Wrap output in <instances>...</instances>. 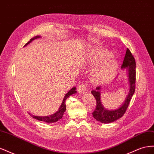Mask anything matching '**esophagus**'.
I'll list each match as a JSON object with an SVG mask.
<instances>
[{
    "instance_id": "34e87169",
    "label": "esophagus",
    "mask_w": 154,
    "mask_h": 154,
    "mask_svg": "<svg viewBox=\"0 0 154 154\" xmlns=\"http://www.w3.org/2000/svg\"><path fill=\"white\" fill-rule=\"evenodd\" d=\"M78 91L80 93H85L87 91V88H86V85L85 84H82L80 86L78 87Z\"/></svg>"
}]
</instances>
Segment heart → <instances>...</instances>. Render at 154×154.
I'll return each mask as SVG.
<instances>
[{"mask_svg":"<svg viewBox=\"0 0 154 154\" xmlns=\"http://www.w3.org/2000/svg\"><path fill=\"white\" fill-rule=\"evenodd\" d=\"M112 53L105 49H92L87 53L86 63L96 66L92 71V78L96 82L103 83L114 76L118 67V60L112 58Z\"/></svg>","mask_w":154,"mask_h":154,"instance_id":"1","label":"heart"}]
</instances>
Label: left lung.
I'll return each instance as SVG.
<instances>
[{
	"mask_svg": "<svg viewBox=\"0 0 154 154\" xmlns=\"http://www.w3.org/2000/svg\"><path fill=\"white\" fill-rule=\"evenodd\" d=\"M122 70L126 69L127 72L129 82V92L125 100L118 109L108 110L105 109L101 101V87H97L96 90L91 91L96 100V107L93 112L92 116L97 122L101 123H110L122 118L127 110L133 94L136 89V61L134 57L128 49H127L123 63L121 67Z\"/></svg>",
	"mask_w": 154,
	"mask_h": 154,
	"instance_id": "left-lung-1",
	"label": "left lung"
}]
</instances>
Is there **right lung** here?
<instances>
[{"mask_svg": "<svg viewBox=\"0 0 154 154\" xmlns=\"http://www.w3.org/2000/svg\"><path fill=\"white\" fill-rule=\"evenodd\" d=\"M41 38L40 36H36L33 37V38H31L28 42H27L24 45V47H25V46L28 45L29 44H30L32 40H34L37 39V38ZM76 87H72L71 90H70L69 92H67V94L65 95V96L63 97V100L62 101V103L61 105H60L58 110H57L53 114H51V115L47 116H34V115H31L30 114H29L33 118H35V119H36L37 120L41 121V122H44L45 123H54V122H58V120H60V119H62V118L63 117V113L66 110V100L68 98V97L74 94H76Z\"/></svg>", "mask_w": 154, "mask_h": 154, "instance_id": "1", "label": "right lung"}]
</instances>
